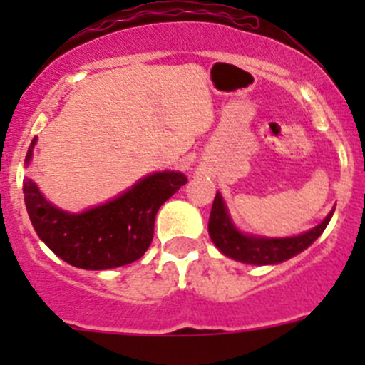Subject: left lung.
Wrapping results in <instances>:
<instances>
[{
  "label": "left lung",
  "mask_w": 365,
  "mask_h": 365,
  "mask_svg": "<svg viewBox=\"0 0 365 365\" xmlns=\"http://www.w3.org/2000/svg\"><path fill=\"white\" fill-rule=\"evenodd\" d=\"M332 213L334 210L325 217L322 224L305 231V233L297 235V237H254V235L242 233L235 227L222 196L217 192L212 205V212H210L208 233L215 247L231 259L249 264H277L307 249L325 231L327 224L332 219Z\"/></svg>",
  "instance_id": "obj_1"
}]
</instances>
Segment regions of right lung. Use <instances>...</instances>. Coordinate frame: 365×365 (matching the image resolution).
Listing matches in <instances>:
<instances>
[{
    "label": "right lung",
    "mask_w": 365,
    "mask_h": 365,
    "mask_svg": "<svg viewBox=\"0 0 365 365\" xmlns=\"http://www.w3.org/2000/svg\"><path fill=\"white\" fill-rule=\"evenodd\" d=\"M35 145L36 138L24 164L31 160ZM185 183L183 173H153L114 200L83 213L53 206L29 178H24L23 190L33 227L51 251L72 267L108 270L132 263L146 252L153 240L157 212Z\"/></svg>",
    "instance_id": "add662e5"
}]
</instances>
